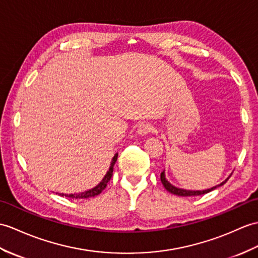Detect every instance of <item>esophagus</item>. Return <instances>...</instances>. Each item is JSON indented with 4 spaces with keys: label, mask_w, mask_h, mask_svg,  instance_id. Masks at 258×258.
Returning a JSON list of instances; mask_svg holds the SVG:
<instances>
[{
    "label": "esophagus",
    "mask_w": 258,
    "mask_h": 258,
    "mask_svg": "<svg viewBox=\"0 0 258 258\" xmlns=\"http://www.w3.org/2000/svg\"><path fill=\"white\" fill-rule=\"evenodd\" d=\"M154 131V126L151 124V123H142L140 126H139V130H137V133H139L140 135L144 136V135H147L149 133H152V132Z\"/></svg>",
    "instance_id": "esophagus-1"
}]
</instances>
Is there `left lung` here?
<instances>
[{
  "label": "left lung",
  "mask_w": 258,
  "mask_h": 258,
  "mask_svg": "<svg viewBox=\"0 0 258 258\" xmlns=\"http://www.w3.org/2000/svg\"><path fill=\"white\" fill-rule=\"evenodd\" d=\"M229 178H230V177H229ZM229 178H227L226 180H225V181H223L222 183H220V184H218V185H215V187H213V188H211V189H207V190H202V191H199V190H198V191H192V190H184V189H180V188H177V187H175V185H172L171 183H169L168 181L166 180V178H165V172H164V171L160 173V181H161V183L164 184L165 189H166L167 191H169L170 194L177 195V196H181V197H192V196H200V195L208 194V192H210V191L214 190L215 188L220 187V185L224 184L227 180H229Z\"/></svg>",
  "instance_id": "8db88e82"
}]
</instances>
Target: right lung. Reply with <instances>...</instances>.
<instances>
[{
  "mask_svg": "<svg viewBox=\"0 0 258 258\" xmlns=\"http://www.w3.org/2000/svg\"><path fill=\"white\" fill-rule=\"evenodd\" d=\"M117 159V154L114 155V157H113L112 161H111V166H110V169L109 171L106 172V175L104 176V178L102 179V181L97 185V187H94L93 189L91 190H88V191H85V192H81V194H75V195H63V194H60L61 197H69V198H73V199H85V198H91V197H95L100 195L102 191H103L105 188H106V184L107 182L110 181V179L113 175V166H114L115 161Z\"/></svg>",
  "mask_w": 258,
  "mask_h": 258,
  "instance_id": "add662e5",
  "label": "right lung"
}]
</instances>
